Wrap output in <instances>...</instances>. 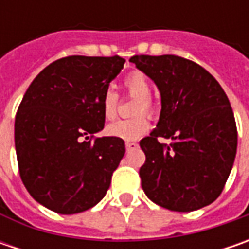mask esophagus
<instances>
[{
    "label": "esophagus",
    "instance_id": "34e87169",
    "mask_svg": "<svg viewBox=\"0 0 249 249\" xmlns=\"http://www.w3.org/2000/svg\"><path fill=\"white\" fill-rule=\"evenodd\" d=\"M137 147H139L137 142H131V141H127V142H126V149H127V151H131V149L137 148Z\"/></svg>",
    "mask_w": 249,
    "mask_h": 249
}]
</instances>
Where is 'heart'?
<instances>
[{
  "mask_svg": "<svg viewBox=\"0 0 249 249\" xmlns=\"http://www.w3.org/2000/svg\"><path fill=\"white\" fill-rule=\"evenodd\" d=\"M123 86L129 95L137 98L134 105V115L136 118L127 120H116L105 127V133L115 137V139L124 140V141H133L137 140L148 130V120L141 113L152 115L154 113V104L149 98L151 95V84L145 74L140 72H133L127 74L123 80ZM118 94L115 91L107 90L101 98V109L102 115L107 120H112L116 118L118 112Z\"/></svg>",
  "mask_w": 249,
  "mask_h": 249,
  "instance_id": "obj_1",
  "label": "heart"
}]
</instances>
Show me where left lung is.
Segmentation results:
<instances>
[{"instance_id":"left-lung-1","label":"left lung","mask_w":249,"mask_h":249,"mask_svg":"<svg viewBox=\"0 0 249 249\" xmlns=\"http://www.w3.org/2000/svg\"><path fill=\"white\" fill-rule=\"evenodd\" d=\"M130 62L157 84L160 115L140 141L145 163L141 187L152 202L191 212L220 196L237 152V127L229 98L211 73L176 55H136ZM158 137L170 138V146Z\"/></svg>"}]
</instances>
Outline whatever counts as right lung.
<instances>
[{"label":"right lung","instance_id":"obj_1","mask_svg":"<svg viewBox=\"0 0 249 249\" xmlns=\"http://www.w3.org/2000/svg\"><path fill=\"white\" fill-rule=\"evenodd\" d=\"M120 56L73 55L37 74L15 118V148L26 190L61 215L97 205L119 166L124 141L104 129L101 98L123 69Z\"/></svg>","mask_w":249,"mask_h":249}]
</instances>
